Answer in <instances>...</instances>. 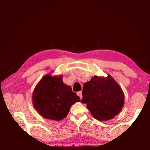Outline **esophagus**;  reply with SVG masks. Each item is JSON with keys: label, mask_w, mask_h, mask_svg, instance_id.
Instances as JSON below:
<instances>
[{"label": "esophagus", "mask_w": 150, "mask_h": 150, "mask_svg": "<svg viewBox=\"0 0 150 150\" xmlns=\"http://www.w3.org/2000/svg\"><path fill=\"white\" fill-rule=\"evenodd\" d=\"M77 93V95L79 97H80L81 99H82V97H83V95H82V92H81V91H80V92H78Z\"/></svg>", "instance_id": "34e87169"}]
</instances>
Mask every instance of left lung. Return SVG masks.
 Returning a JSON list of instances; mask_svg holds the SVG:
<instances>
[{"label":"left lung","instance_id":"obj_1","mask_svg":"<svg viewBox=\"0 0 150 150\" xmlns=\"http://www.w3.org/2000/svg\"><path fill=\"white\" fill-rule=\"evenodd\" d=\"M82 103H86L92 115L99 121L112 119L124 105V93L112 77L95 75L84 83Z\"/></svg>","mask_w":150,"mask_h":150}]
</instances>
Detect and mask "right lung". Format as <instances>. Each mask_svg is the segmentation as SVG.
Instances as JSON below:
<instances>
[{
    "label": "right lung",
    "instance_id": "obj_1",
    "mask_svg": "<svg viewBox=\"0 0 150 150\" xmlns=\"http://www.w3.org/2000/svg\"><path fill=\"white\" fill-rule=\"evenodd\" d=\"M32 103L41 116L49 120L60 121L67 116L71 105L80 101L71 86L62 81V76L44 75L35 87Z\"/></svg>",
    "mask_w": 150,
    "mask_h": 150
}]
</instances>
